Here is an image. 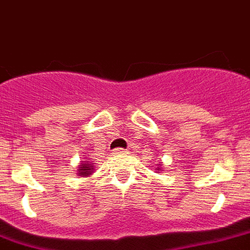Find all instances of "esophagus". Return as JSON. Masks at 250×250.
I'll use <instances>...</instances> for the list:
<instances>
[{"label":"esophagus","instance_id":"obj_1","mask_svg":"<svg viewBox=\"0 0 250 250\" xmlns=\"http://www.w3.org/2000/svg\"><path fill=\"white\" fill-rule=\"evenodd\" d=\"M125 151H126V150H125V149L117 148V149H114L111 154H112V155H121V154H125Z\"/></svg>","mask_w":250,"mask_h":250}]
</instances>
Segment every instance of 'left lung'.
<instances>
[{
    "label": "left lung",
    "mask_w": 250,
    "mask_h": 250,
    "mask_svg": "<svg viewBox=\"0 0 250 250\" xmlns=\"http://www.w3.org/2000/svg\"><path fill=\"white\" fill-rule=\"evenodd\" d=\"M162 166H163V164H162V163L155 164V168H154V169L157 170V172H161V170H163V168H162Z\"/></svg>",
    "instance_id": "1"
}]
</instances>
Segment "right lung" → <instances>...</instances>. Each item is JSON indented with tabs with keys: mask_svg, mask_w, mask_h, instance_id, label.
Listing matches in <instances>:
<instances>
[{
	"mask_svg": "<svg viewBox=\"0 0 250 250\" xmlns=\"http://www.w3.org/2000/svg\"><path fill=\"white\" fill-rule=\"evenodd\" d=\"M95 172V166L88 158H84L83 161H81V163L78 164L77 167V176L83 177V178H87V177H91Z\"/></svg>",
	"mask_w": 250,
	"mask_h": 250,
	"instance_id": "1",
	"label": "right lung"
}]
</instances>
